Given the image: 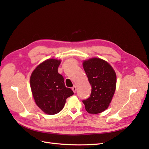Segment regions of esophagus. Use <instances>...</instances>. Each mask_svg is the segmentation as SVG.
Segmentation results:
<instances>
[{"mask_svg": "<svg viewBox=\"0 0 149 149\" xmlns=\"http://www.w3.org/2000/svg\"><path fill=\"white\" fill-rule=\"evenodd\" d=\"M72 89L73 91H74V93H75V92H76V91H77V87H76V86H73Z\"/></svg>", "mask_w": 149, "mask_h": 149, "instance_id": "1", "label": "esophagus"}]
</instances>
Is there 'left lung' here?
Masks as SVG:
<instances>
[{"label": "left lung", "instance_id": "obj_1", "mask_svg": "<svg viewBox=\"0 0 149 149\" xmlns=\"http://www.w3.org/2000/svg\"><path fill=\"white\" fill-rule=\"evenodd\" d=\"M83 68L92 88L90 97L83 100L85 109L91 114L100 113L108 107L115 93L116 74L108 63L99 58L84 61Z\"/></svg>", "mask_w": 149, "mask_h": 149}]
</instances>
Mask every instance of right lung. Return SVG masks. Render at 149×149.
Returning a JSON list of instances; mask_svg holds the SVG:
<instances>
[{"mask_svg": "<svg viewBox=\"0 0 149 149\" xmlns=\"http://www.w3.org/2000/svg\"><path fill=\"white\" fill-rule=\"evenodd\" d=\"M60 60L50 59L41 63L33 72L31 88L35 102L43 112L55 115L63 109L68 97L74 95L66 88L64 78L58 72Z\"/></svg>", "mask_w": 149, "mask_h": 149, "instance_id": "add662e5", "label": "right lung"}]
</instances>
